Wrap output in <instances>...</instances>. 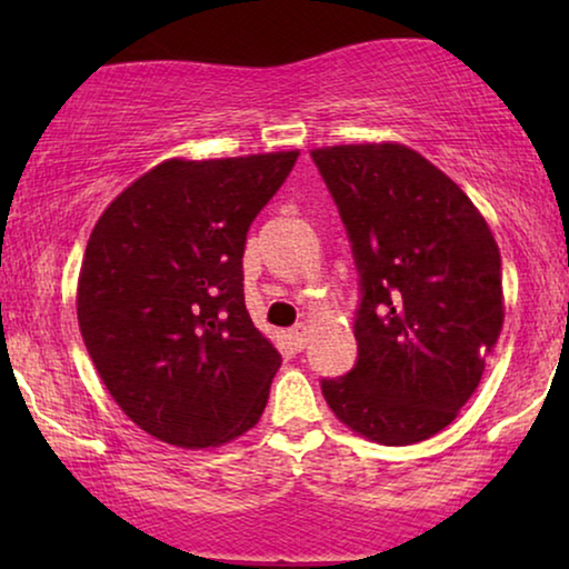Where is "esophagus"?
Returning a JSON list of instances; mask_svg holds the SVG:
<instances>
[{
	"mask_svg": "<svg viewBox=\"0 0 569 569\" xmlns=\"http://www.w3.org/2000/svg\"><path fill=\"white\" fill-rule=\"evenodd\" d=\"M290 341H292V347L298 349H306V341H308V326L306 323H298V326H292L290 329Z\"/></svg>",
	"mask_w": 569,
	"mask_h": 569,
	"instance_id": "1",
	"label": "esophagus"
}]
</instances>
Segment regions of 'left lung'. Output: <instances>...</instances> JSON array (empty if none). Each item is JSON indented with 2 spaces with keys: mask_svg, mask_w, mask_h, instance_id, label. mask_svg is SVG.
<instances>
[{
  "mask_svg": "<svg viewBox=\"0 0 569 569\" xmlns=\"http://www.w3.org/2000/svg\"><path fill=\"white\" fill-rule=\"evenodd\" d=\"M310 158L360 274L355 368L323 378V399L383 446L432 438L477 391L500 337V248L471 199L409 147L341 144Z\"/></svg>",
  "mask_w": 569,
  "mask_h": 569,
  "instance_id": "obj_1",
  "label": "left lung"
}]
</instances>
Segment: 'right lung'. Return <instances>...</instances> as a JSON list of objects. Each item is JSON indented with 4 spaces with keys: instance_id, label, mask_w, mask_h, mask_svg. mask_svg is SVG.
<instances>
[{
    "instance_id": "obj_1",
    "label": "right lung",
    "mask_w": 569,
    "mask_h": 569,
    "mask_svg": "<svg viewBox=\"0 0 569 569\" xmlns=\"http://www.w3.org/2000/svg\"><path fill=\"white\" fill-rule=\"evenodd\" d=\"M295 160L160 162L92 228L80 331L116 403L152 438L209 448L259 422L282 355L246 310V236Z\"/></svg>"
}]
</instances>
